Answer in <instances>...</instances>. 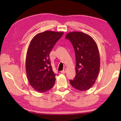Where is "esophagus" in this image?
I'll use <instances>...</instances> for the list:
<instances>
[{
    "label": "esophagus",
    "mask_w": 121,
    "mask_h": 121,
    "mask_svg": "<svg viewBox=\"0 0 121 121\" xmlns=\"http://www.w3.org/2000/svg\"><path fill=\"white\" fill-rule=\"evenodd\" d=\"M66 69H64L63 70L61 71V73H62V74H65V73H66Z\"/></svg>",
    "instance_id": "obj_1"
}]
</instances>
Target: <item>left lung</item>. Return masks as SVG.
Segmentation results:
<instances>
[{"label": "left lung", "instance_id": "8db88e82", "mask_svg": "<svg viewBox=\"0 0 121 121\" xmlns=\"http://www.w3.org/2000/svg\"><path fill=\"white\" fill-rule=\"evenodd\" d=\"M65 38L70 40L75 53L76 76L70 84L78 91H87L95 83L100 70L97 43L91 36L81 32H70Z\"/></svg>", "mask_w": 121, "mask_h": 121}]
</instances>
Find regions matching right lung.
<instances>
[{
  "instance_id": "obj_1",
  "label": "right lung",
  "mask_w": 121,
  "mask_h": 121,
  "mask_svg": "<svg viewBox=\"0 0 121 121\" xmlns=\"http://www.w3.org/2000/svg\"><path fill=\"white\" fill-rule=\"evenodd\" d=\"M63 32L46 31L32 38L28 48L25 69L30 84L35 91L45 92L53 87L56 74L52 71L49 53Z\"/></svg>"
}]
</instances>
